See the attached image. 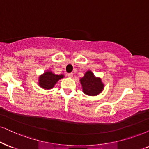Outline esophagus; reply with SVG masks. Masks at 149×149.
I'll return each mask as SVG.
<instances>
[{
	"label": "esophagus",
	"mask_w": 149,
	"mask_h": 149,
	"mask_svg": "<svg viewBox=\"0 0 149 149\" xmlns=\"http://www.w3.org/2000/svg\"><path fill=\"white\" fill-rule=\"evenodd\" d=\"M67 76H68V77H69V78H72V77H73V73H69L68 74H67Z\"/></svg>",
	"instance_id": "1"
}]
</instances>
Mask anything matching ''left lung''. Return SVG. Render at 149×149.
<instances>
[{
	"instance_id": "obj_1",
	"label": "left lung",
	"mask_w": 149,
	"mask_h": 149,
	"mask_svg": "<svg viewBox=\"0 0 149 149\" xmlns=\"http://www.w3.org/2000/svg\"><path fill=\"white\" fill-rule=\"evenodd\" d=\"M80 82L84 93L88 95H96L104 88V84L102 83L100 79L95 78L90 71H88L83 78L80 79Z\"/></svg>"
}]
</instances>
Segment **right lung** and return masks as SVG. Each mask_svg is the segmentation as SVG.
I'll use <instances>...</instances> for the list:
<instances>
[{"label":"right lung","instance_id":"1","mask_svg":"<svg viewBox=\"0 0 149 149\" xmlns=\"http://www.w3.org/2000/svg\"><path fill=\"white\" fill-rule=\"evenodd\" d=\"M63 75H56L50 71H47L39 78V84L45 89H50L54 87L60 79L63 78Z\"/></svg>","mask_w":149,"mask_h":149}]
</instances>
